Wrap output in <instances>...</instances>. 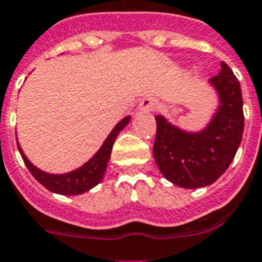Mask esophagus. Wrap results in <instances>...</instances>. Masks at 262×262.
Listing matches in <instances>:
<instances>
[{"mask_svg":"<svg viewBox=\"0 0 262 262\" xmlns=\"http://www.w3.org/2000/svg\"><path fill=\"white\" fill-rule=\"evenodd\" d=\"M157 104L158 101L155 99H152V97H146V99L140 101L139 105H138V110L140 112H151L157 108Z\"/></svg>","mask_w":262,"mask_h":262,"instance_id":"34e87169","label":"esophagus"}]
</instances>
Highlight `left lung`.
<instances>
[{
  "label": "left lung",
  "instance_id": "obj_1",
  "mask_svg": "<svg viewBox=\"0 0 262 262\" xmlns=\"http://www.w3.org/2000/svg\"><path fill=\"white\" fill-rule=\"evenodd\" d=\"M218 105L200 131H187L157 115L155 162L168 182L183 189L205 187L217 181L230 166L244 133L243 94L238 79L226 62L209 80Z\"/></svg>",
  "mask_w": 262,
  "mask_h": 262
}]
</instances>
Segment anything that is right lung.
<instances>
[{
  "label": "right lung",
  "mask_w": 262,
  "mask_h": 262,
  "mask_svg": "<svg viewBox=\"0 0 262 262\" xmlns=\"http://www.w3.org/2000/svg\"><path fill=\"white\" fill-rule=\"evenodd\" d=\"M129 120H131L129 115L123 118L112 128L111 133L108 134V136L105 138L100 148L95 152L94 157L88 159L84 165L75 168L72 171L62 172V174H52V172L41 170L37 166H34L28 159L27 155L24 154L18 140H17V147H18L19 154L23 157L24 163L30 171V174L33 175L36 181L44 186L45 189H48L52 193L60 194V195H79V194L87 193L101 182V179L105 174V170H107L108 161L111 158L112 146L115 143L116 136L128 124Z\"/></svg>",
  "instance_id": "1"
}]
</instances>
